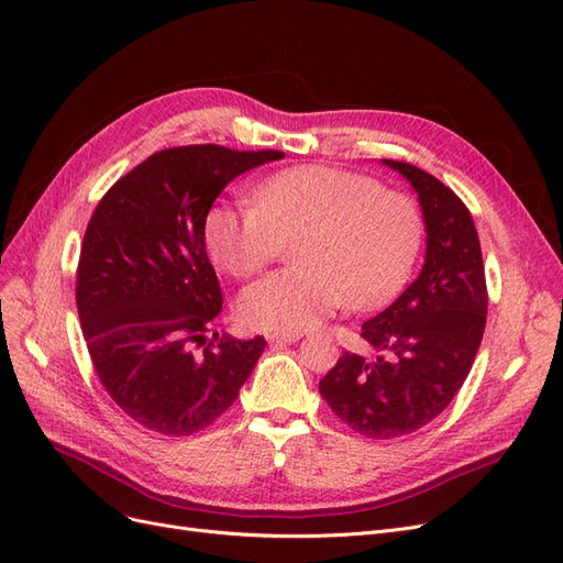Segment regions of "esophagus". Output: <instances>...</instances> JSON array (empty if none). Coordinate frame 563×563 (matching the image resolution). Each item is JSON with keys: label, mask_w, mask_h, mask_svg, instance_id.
<instances>
[{"label": "esophagus", "mask_w": 563, "mask_h": 563, "mask_svg": "<svg viewBox=\"0 0 563 563\" xmlns=\"http://www.w3.org/2000/svg\"><path fill=\"white\" fill-rule=\"evenodd\" d=\"M300 332H269L267 334V342L269 344H294V342H298L300 340Z\"/></svg>", "instance_id": "34e87169"}]
</instances>
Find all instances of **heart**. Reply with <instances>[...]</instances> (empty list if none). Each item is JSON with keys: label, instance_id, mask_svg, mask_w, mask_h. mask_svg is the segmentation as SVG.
<instances>
[{"label": "heart", "instance_id": "1", "mask_svg": "<svg viewBox=\"0 0 563 563\" xmlns=\"http://www.w3.org/2000/svg\"><path fill=\"white\" fill-rule=\"evenodd\" d=\"M296 240L294 261L244 288L240 317L267 332H302L344 302L374 309L407 284L422 244V212L407 194L330 166H298L263 179L254 206H217L208 252L233 277H252Z\"/></svg>", "mask_w": 563, "mask_h": 563}]
</instances>
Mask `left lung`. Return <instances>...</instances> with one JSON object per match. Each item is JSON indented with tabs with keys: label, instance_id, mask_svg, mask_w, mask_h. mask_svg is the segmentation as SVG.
<instances>
[{
	"label": "left lung",
	"instance_id": "1",
	"mask_svg": "<svg viewBox=\"0 0 563 563\" xmlns=\"http://www.w3.org/2000/svg\"><path fill=\"white\" fill-rule=\"evenodd\" d=\"M418 194L427 250L418 279L374 319L365 357L344 351L319 390L334 416L367 439H397L434 420L478 353L487 286L474 219L453 189L411 164L380 159Z\"/></svg>",
	"mask_w": 563,
	"mask_h": 563
}]
</instances>
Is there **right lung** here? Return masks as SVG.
I'll use <instances>...</instances> for the list:
<instances>
[{"label": "right lung", "instance_id": "add662e5", "mask_svg": "<svg viewBox=\"0 0 563 563\" xmlns=\"http://www.w3.org/2000/svg\"><path fill=\"white\" fill-rule=\"evenodd\" d=\"M277 159L275 150H162L120 177L87 223L76 279L87 351L112 401L152 432L206 430L265 349L263 336H208L221 288L206 219L238 175Z\"/></svg>", "mask_w": 563, "mask_h": 563}]
</instances>
